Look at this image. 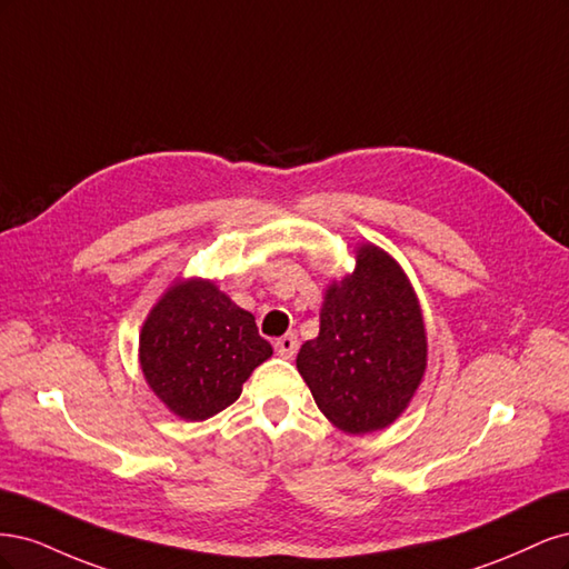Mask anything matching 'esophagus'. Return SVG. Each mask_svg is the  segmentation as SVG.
<instances>
[{"instance_id":"obj_1","label":"esophagus","mask_w":569,"mask_h":569,"mask_svg":"<svg viewBox=\"0 0 569 569\" xmlns=\"http://www.w3.org/2000/svg\"><path fill=\"white\" fill-rule=\"evenodd\" d=\"M274 349H278V353H280V356L291 358V356L297 353V335H295V332H289V335L280 337L278 341H274Z\"/></svg>"}]
</instances>
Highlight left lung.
Instances as JSON below:
<instances>
[{
	"label": "left lung",
	"mask_w": 569,
	"mask_h": 569,
	"mask_svg": "<svg viewBox=\"0 0 569 569\" xmlns=\"http://www.w3.org/2000/svg\"><path fill=\"white\" fill-rule=\"evenodd\" d=\"M356 270L327 289L320 335L306 341L297 368L318 408L343 432L391 425L416 393L427 339L403 270L377 247L356 251Z\"/></svg>",
	"instance_id": "8db88e82"
}]
</instances>
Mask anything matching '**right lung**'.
<instances>
[{"label":"right lung","instance_id":"add662e5","mask_svg":"<svg viewBox=\"0 0 569 569\" xmlns=\"http://www.w3.org/2000/svg\"><path fill=\"white\" fill-rule=\"evenodd\" d=\"M270 353L253 316L201 280L170 287L140 337L149 387L184 420H206L234 403Z\"/></svg>","mask_w":569,"mask_h":569}]
</instances>
